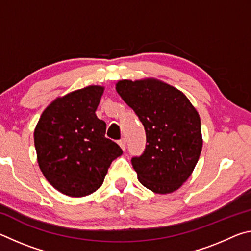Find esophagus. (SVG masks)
Returning <instances> with one entry per match:
<instances>
[{"instance_id":"34e87169","label":"esophagus","mask_w":251,"mask_h":251,"mask_svg":"<svg viewBox=\"0 0 251 251\" xmlns=\"http://www.w3.org/2000/svg\"><path fill=\"white\" fill-rule=\"evenodd\" d=\"M118 145L122 148L123 151L126 150V139L125 138H122L121 141H118Z\"/></svg>"}]
</instances>
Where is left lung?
Returning <instances> with one entry per match:
<instances>
[{
  "label": "left lung",
  "mask_w": 251,
  "mask_h": 251,
  "mask_svg": "<svg viewBox=\"0 0 251 251\" xmlns=\"http://www.w3.org/2000/svg\"><path fill=\"white\" fill-rule=\"evenodd\" d=\"M116 91L146 131V150L131 165L155 194L176 192L192 175L202 148L201 117L178 88L154 77L122 79Z\"/></svg>",
  "instance_id": "left-lung-1"
}]
</instances>
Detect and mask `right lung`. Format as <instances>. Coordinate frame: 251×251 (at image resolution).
<instances>
[{"label": "right lung", "instance_id": "1", "mask_svg": "<svg viewBox=\"0 0 251 251\" xmlns=\"http://www.w3.org/2000/svg\"><path fill=\"white\" fill-rule=\"evenodd\" d=\"M104 91L101 85H90L58 96L44 109L34 129L41 172L66 196L96 192L112 161L123 154L116 143L105 137V122L95 114Z\"/></svg>", "mask_w": 251, "mask_h": 251}]
</instances>
